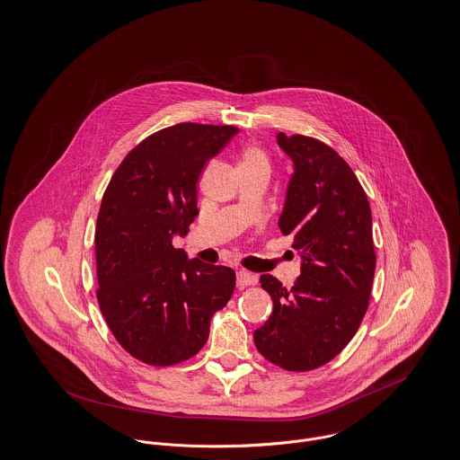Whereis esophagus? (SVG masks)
<instances>
[{
    "label": "esophagus",
    "instance_id": "esophagus-1",
    "mask_svg": "<svg viewBox=\"0 0 460 460\" xmlns=\"http://www.w3.org/2000/svg\"><path fill=\"white\" fill-rule=\"evenodd\" d=\"M255 282H257V277H255L254 273H251L247 270H238L236 271V284H238L240 289H243L247 286H252Z\"/></svg>",
    "mask_w": 460,
    "mask_h": 460
}]
</instances>
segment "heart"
Returning a JSON list of instances; mask_svg holds the SVG:
<instances>
[{"label":"heart","mask_w":460,"mask_h":460,"mask_svg":"<svg viewBox=\"0 0 460 460\" xmlns=\"http://www.w3.org/2000/svg\"><path fill=\"white\" fill-rule=\"evenodd\" d=\"M240 165H254V167L268 169V156L259 148H249L242 156Z\"/></svg>","instance_id":"b5f03b06"}]
</instances>
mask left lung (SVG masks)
Listing matches in <instances>:
<instances>
[{
  "label": "left lung",
  "instance_id": "8db88e82",
  "mask_svg": "<svg viewBox=\"0 0 460 460\" xmlns=\"http://www.w3.org/2000/svg\"><path fill=\"white\" fill-rule=\"evenodd\" d=\"M277 143L295 164L279 227L295 236L302 273L291 289L261 275L273 312L254 342L268 361L305 372L337 357L367 312L376 270L372 213L357 174L335 150L284 132Z\"/></svg>",
  "mask_w": 460,
  "mask_h": 460
}]
</instances>
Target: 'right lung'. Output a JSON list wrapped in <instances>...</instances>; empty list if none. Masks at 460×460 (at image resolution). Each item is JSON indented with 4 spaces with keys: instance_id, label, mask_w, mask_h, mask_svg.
<instances>
[{
    "instance_id": "add662e5",
    "label": "right lung",
    "mask_w": 460,
    "mask_h": 460,
    "mask_svg": "<svg viewBox=\"0 0 460 460\" xmlns=\"http://www.w3.org/2000/svg\"><path fill=\"white\" fill-rule=\"evenodd\" d=\"M238 132L229 125L178 123L123 158L95 229L97 300L132 357L167 367L199 353L213 314L233 296V268L189 259L172 247L199 215L198 180Z\"/></svg>"
}]
</instances>
